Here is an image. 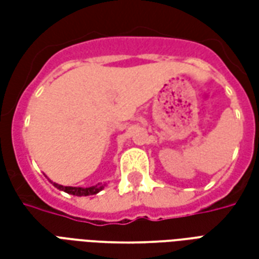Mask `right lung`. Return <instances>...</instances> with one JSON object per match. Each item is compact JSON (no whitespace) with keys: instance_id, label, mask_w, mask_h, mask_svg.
Here are the masks:
<instances>
[{"instance_id":"right-lung-1","label":"right lung","mask_w":259,"mask_h":259,"mask_svg":"<svg viewBox=\"0 0 259 259\" xmlns=\"http://www.w3.org/2000/svg\"><path fill=\"white\" fill-rule=\"evenodd\" d=\"M51 182V180H50ZM58 190H62L65 193H68V194L72 195H77V197H85V195H94L97 193H100V191L105 187V185H101V183H98L96 186H90V187H72V186H62L58 185V183H54L51 182Z\"/></svg>"}]
</instances>
